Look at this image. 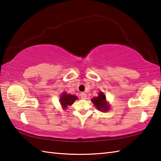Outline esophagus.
Masks as SVG:
<instances>
[{
    "instance_id": "obj_1",
    "label": "esophagus",
    "mask_w": 161,
    "mask_h": 161,
    "mask_svg": "<svg viewBox=\"0 0 161 161\" xmlns=\"http://www.w3.org/2000/svg\"><path fill=\"white\" fill-rule=\"evenodd\" d=\"M80 96L81 99H86V94L85 93H81Z\"/></svg>"
}]
</instances>
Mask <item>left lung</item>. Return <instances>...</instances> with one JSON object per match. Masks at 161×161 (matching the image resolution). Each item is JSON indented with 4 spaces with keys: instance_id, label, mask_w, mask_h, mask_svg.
I'll list each match as a JSON object with an SVG mask.
<instances>
[{
    "instance_id": "1",
    "label": "left lung",
    "mask_w": 161,
    "mask_h": 161,
    "mask_svg": "<svg viewBox=\"0 0 161 161\" xmlns=\"http://www.w3.org/2000/svg\"><path fill=\"white\" fill-rule=\"evenodd\" d=\"M92 102L95 106L99 111H107L109 108L107 102H106V96L100 92L97 97H95L92 99Z\"/></svg>"
}]
</instances>
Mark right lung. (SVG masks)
<instances>
[{"mask_svg":"<svg viewBox=\"0 0 161 161\" xmlns=\"http://www.w3.org/2000/svg\"><path fill=\"white\" fill-rule=\"evenodd\" d=\"M77 97L75 95H68L66 93H64L60 97V103L62 105L64 109L66 108L68 106H70L74 103V102L76 100Z\"/></svg>","mask_w":161,"mask_h":161,"instance_id":"add662e5","label":"right lung"}]
</instances>
